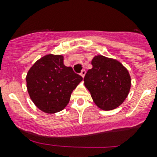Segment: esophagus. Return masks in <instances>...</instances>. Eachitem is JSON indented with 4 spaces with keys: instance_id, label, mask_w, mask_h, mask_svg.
<instances>
[{
    "instance_id": "obj_1",
    "label": "esophagus",
    "mask_w": 157,
    "mask_h": 157,
    "mask_svg": "<svg viewBox=\"0 0 157 157\" xmlns=\"http://www.w3.org/2000/svg\"><path fill=\"white\" fill-rule=\"evenodd\" d=\"M86 73V70H85V69H83V70H82V71H81V76H82V77H83V78H84V76H85Z\"/></svg>"
}]
</instances>
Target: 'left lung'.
<instances>
[{
  "label": "left lung",
  "instance_id": "8db88e82",
  "mask_svg": "<svg viewBox=\"0 0 157 157\" xmlns=\"http://www.w3.org/2000/svg\"><path fill=\"white\" fill-rule=\"evenodd\" d=\"M84 78L96 106L104 111L116 109L129 94L131 78L125 67L117 59L96 55Z\"/></svg>",
  "mask_w": 157,
  "mask_h": 157
}]
</instances>
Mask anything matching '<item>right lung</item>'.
Instances as JSON below:
<instances>
[{"mask_svg": "<svg viewBox=\"0 0 157 157\" xmlns=\"http://www.w3.org/2000/svg\"><path fill=\"white\" fill-rule=\"evenodd\" d=\"M82 79L71 67L64 65L63 55L53 54L38 59L26 76L31 99L36 107L48 114L65 108L72 91Z\"/></svg>", "mask_w": 157, "mask_h": 157, "instance_id": "right-lung-1", "label": "right lung"}]
</instances>
